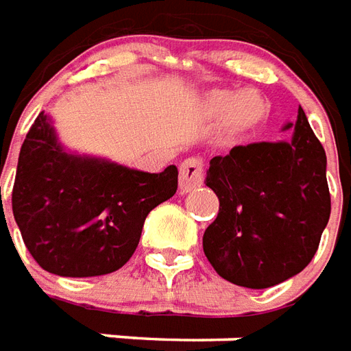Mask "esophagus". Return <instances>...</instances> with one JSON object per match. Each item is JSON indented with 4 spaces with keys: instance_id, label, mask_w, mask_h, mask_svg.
Listing matches in <instances>:
<instances>
[{
    "instance_id": "1",
    "label": "esophagus",
    "mask_w": 351,
    "mask_h": 351,
    "mask_svg": "<svg viewBox=\"0 0 351 351\" xmlns=\"http://www.w3.org/2000/svg\"><path fill=\"white\" fill-rule=\"evenodd\" d=\"M205 180V165L201 158H188L180 163V192L188 193L192 192L193 188L201 186Z\"/></svg>"
}]
</instances>
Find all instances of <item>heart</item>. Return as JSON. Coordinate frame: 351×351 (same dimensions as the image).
<instances>
[{"label": "heart", "mask_w": 351, "mask_h": 351, "mask_svg": "<svg viewBox=\"0 0 351 351\" xmlns=\"http://www.w3.org/2000/svg\"><path fill=\"white\" fill-rule=\"evenodd\" d=\"M209 108L217 114H226L234 127H249L264 114V102L254 93H217L209 99Z\"/></svg>", "instance_id": "obj_1"}]
</instances>
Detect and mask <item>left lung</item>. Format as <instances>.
<instances>
[{
  "instance_id": "obj_1",
  "label": "left lung",
  "mask_w": 351,
  "mask_h": 351,
  "mask_svg": "<svg viewBox=\"0 0 351 351\" xmlns=\"http://www.w3.org/2000/svg\"><path fill=\"white\" fill-rule=\"evenodd\" d=\"M289 142L235 146L210 159L207 186L220 207L203 251L220 278L268 289L300 274L330 217L327 156L298 108Z\"/></svg>"
}]
</instances>
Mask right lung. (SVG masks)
I'll return each instance as SVG.
<instances>
[{
  "label": "right lung",
  "instance_id": "obj_1",
  "mask_svg": "<svg viewBox=\"0 0 351 351\" xmlns=\"http://www.w3.org/2000/svg\"><path fill=\"white\" fill-rule=\"evenodd\" d=\"M176 188L175 165L156 175L66 154L41 112L21 148L13 215L41 268L93 278L116 271L133 256L148 213Z\"/></svg>",
  "mask_w": 351,
  "mask_h": 351
}]
</instances>
